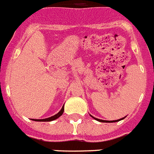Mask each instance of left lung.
Listing matches in <instances>:
<instances>
[{
    "mask_svg": "<svg viewBox=\"0 0 154 154\" xmlns=\"http://www.w3.org/2000/svg\"><path fill=\"white\" fill-rule=\"evenodd\" d=\"M89 115H90V114H89ZM90 116H92V117L93 118V119H96V120L99 121V122H101V123H115V122H119V121L122 120V119H125V118H126V116H125V117L121 118V119H116V120L108 121V120H103V119H97V118H96V117H94V116H92V115H90Z\"/></svg>",
    "mask_w": 154,
    "mask_h": 154,
    "instance_id": "1",
    "label": "left lung"
}]
</instances>
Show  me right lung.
Wrapping results in <instances>:
<instances>
[{"label":"right lung","instance_id":"right-lung-1","mask_svg":"<svg viewBox=\"0 0 154 154\" xmlns=\"http://www.w3.org/2000/svg\"><path fill=\"white\" fill-rule=\"evenodd\" d=\"M64 112V106H62V109L59 111L57 114H55V116H52L51 117H48V118H46V119H32V120L34 121H37V122H50V121H53L55 120V119H58V117H60L63 114Z\"/></svg>","mask_w":154,"mask_h":154}]
</instances>
